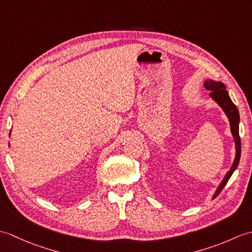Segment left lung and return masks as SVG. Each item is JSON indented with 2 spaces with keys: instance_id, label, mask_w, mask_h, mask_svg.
I'll list each match as a JSON object with an SVG mask.
<instances>
[{
  "instance_id": "1",
  "label": "left lung",
  "mask_w": 252,
  "mask_h": 252,
  "mask_svg": "<svg viewBox=\"0 0 252 252\" xmlns=\"http://www.w3.org/2000/svg\"><path fill=\"white\" fill-rule=\"evenodd\" d=\"M205 88L210 91L211 97L221 106V108L226 114L229 120V125H231L232 134L235 140V147H236V156H235L234 162L232 164L231 169H229V171L226 173V175L224 176L222 183L219 185L215 195H213V198H216L224 189V186L226 185L229 178H231L233 172L236 170L237 165L239 163L240 153H242V142H240V137H239V112H238L237 107L235 106L231 97H229L228 92L225 90L226 89L225 85H224L222 82H216V81H212V80H207L205 82Z\"/></svg>"
}]
</instances>
